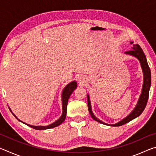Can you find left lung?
<instances>
[{
    "instance_id": "left-lung-1",
    "label": "left lung",
    "mask_w": 156,
    "mask_h": 156,
    "mask_svg": "<svg viewBox=\"0 0 156 156\" xmlns=\"http://www.w3.org/2000/svg\"><path fill=\"white\" fill-rule=\"evenodd\" d=\"M131 44H133V42H131ZM133 49L130 50V51H127L125 52V54H130L132 56L136 57L139 60V61L140 62L141 67L143 71V74H144V83H143V87H142V94L140 97L138 104H137L136 107L134 110L130 114H129L127 117L124 118L122 120H121L120 122L115 124V125H111V126H122L125 124L130 122L131 120H133L134 118H136L141 114L143 112L144 109L146 107V105L148 101V98H149V89L150 87H151V70L149 67V65L147 63V60L145 56V54H144L143 51H142L140 46L138 44H133ZM87 105H88V109L91 118H93L97 122H100L104 125H107L106 123L102 122L101 120L98 119L97 118L95 117L94 113L91 112V103H90V100H89V97L87 95Z\"/></svg>"
}]
</instances>
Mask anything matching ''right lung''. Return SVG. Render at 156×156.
<instances>
[{"label":"right lung","instance_id":"right-lung-1","mask_svg":"<svg viewBox=\"0 0 156 156\" xmlns=\"http://www.w3.org/2000/svg\"><path fill=\"white\" fill-rule=\"evenodd\" d=\"M76 87H77V83L76 82L73 81L72 83H71L68 84V85L66 86V87L63 90L62 94V114L61 115L58 120H56V122L51 124L48 126H31L30 125H27L26 124L27 126H30V127L37 129V130H43V129H51V128H54L56 127V126L60 125V124H62L64 120H65L66 118V114H67V102H68V100L69 98V97L71 96V94H72V92L75 90ZM12 114L15 116L14 113H12ZM16 117V116H15ZM18 119V118H17ZM20 121V120H19ZM25 124V122H23Z\"/></svg>","mask_w":156,"mask_h":156}]
</instances>
